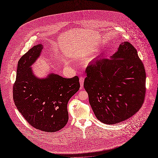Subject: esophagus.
<instances>
[{"label": "esophagus", "instance_id": "obj_1", "mask_svg": "<svg viewBox=\"0 0 158 158\" xmlns=\"http://www.w3.org/2000/svg\"><path fill=\"white\" fill-rule=\"evenodd\" d=\"M84 77L81 76L80 78V88H82L84 86Z\"/></svg>", "mask_w": 158, "mask_h": 158}]
</instances>
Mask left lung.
I'll return each instance as SVG.
<instances>
[{
	"label": "left lung",
	"mask_w": 158,
	"mask_h": 158,
	"mask_svg": "<svg viewBox=\"0 0 158 158\" xmlns=\"http://www.w3.org/2000/svg\"><path fill=\"white\" fill-rule=\"evenodd\" d=\"M95 59L85 69L84 87L99 121L113 125L138 111L144 101L146 71L129 42L119 45L110 59Z\"/></svg>",
	"instance_id": "left-lung-1"
}]
</instances>
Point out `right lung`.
I'll return each instance as SVG.
<instances>
[{
  "label": "right lung",
  "mask_w": 158,
  "mask_h": 158,
  "mask_svg": "<svg viewBox=\"0 0 158 158\" xmlns=\"http://www.w3.org/2000/svg\"><path fill=\"white\" fill-rule=\"evenodd\" d=\"M42 49L41 44L33 46L19 60L13 99L19 112L31 126L54 132L68 123L67 104L79 90V78L77 76L64 78L53 73L45 78L36 77L31 66Z\"/></svg>",
  "instance_id": "right-lung-1"
}]
</instances>
